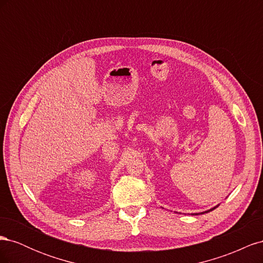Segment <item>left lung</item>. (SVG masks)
Returning a JSON list of instances; mask_svg holds the SVG:
<instances>
[{"instance_id": "obj_1", "label": "left lung", "mask_w": 263, "mask_h": 263, "mask_svg": "<svg viewBox=\"0 0 263 263\" xmlns=\"http://www.w3.org/2000/svg\"><path fill=\"white\" fill-rule=\"evenodd\" d=\"M218 206H219V204L216 205V206H214V208L211 209V210H208V211H205V212H201V213H193V214H191V215H202V214H205V213H209V212H212L213 210H215L216 208H218ZM176 213H178V212H176ZM179 214H181V213H179Z\"/></svg>"}]
</instances>
